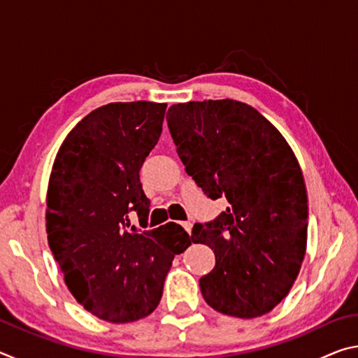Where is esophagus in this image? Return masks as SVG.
Returning a JSON list of instances; mask_svg holds the SVG:
<instances>
[{"instance_id": "34e87169", "label": "esophagus", "mask_w": 358, "mask_h": 358, "mask_svg": "<svg viewBox=\"0 0 358 358\" xmlns=\"http://www.w3.org/2000/svg\"><path fill=\"white\" fill-rule=\"evenodd\" d=\"M181 227H183L187 234H191V229H192V224L189 221H185L181 222Z\"/></svg>"}]
</instances>
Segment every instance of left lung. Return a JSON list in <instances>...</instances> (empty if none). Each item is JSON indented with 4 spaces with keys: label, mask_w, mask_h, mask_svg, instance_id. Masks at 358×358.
Wrapping results in <instances>:
<instances>
[{
    "label": "left lung",
    "mask_w": 358,
    "mask_h": 358,
    "mask_svg": "<svg viewBox=\"0 0 358 358\" xmlns=\"http://www.w3.org/2000/svg\"><path fill=\"white\" fill-rule=\"evenodd\" d=\"M167 126L186 173L210 199L229 202L215 221L192 227V243L208 245L216 257L199 281L203 299L229 316H262L286 299L305 259L308 196L299 161L245 102L175 104Z\"/></svg>",
    "instance_id": "8db88e82"
}]
</instances>
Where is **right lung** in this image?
Here are the masks:
<instances>
[{
    "label": "right lung",
    "instance_id": "add662e5",
    "mask_svg": "<svg viewBox=\"0 0 358 358\" xmlns=\"http://www.w3.org/2000/svg\"><path fill=\"white\" fill-rule=\"evenodd\" d=\"M166 107L96 108L64 138L48 180V246L74 299L107 322L153 313L175 254L191 245L175 222L147 230L150 199L138 172L159 141ZM134 215L142 229L130 222Z\"/></svg>",
    "mask_w": 358,
    "mask_h": 358
}]
</instances>
